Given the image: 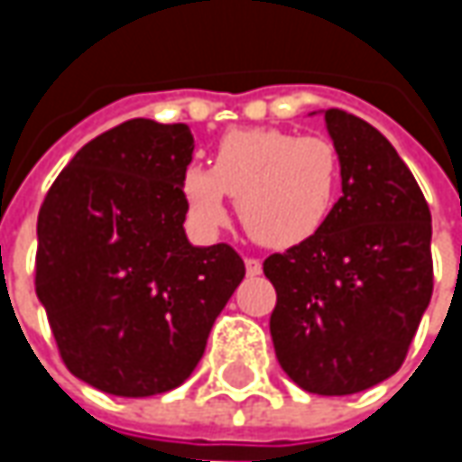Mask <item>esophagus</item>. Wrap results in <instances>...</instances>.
Segmentation results:
<instances>
[{
  "mask_svg": "<svg viewBox=\"0 0 462 462\" xmlns=\"http://www.w3.org/2000/svg\"><path fill=\"white\" fill-rule=\"evenodd\" d=\"M244 264H246V275H259L262 273V262L254 257H246L244 259Z\"/></svg>",
  "mask_w": 462,
  "mask_h": 462,
  "instance_id": "1",
  "label": "esophagus"
}]
</instances>
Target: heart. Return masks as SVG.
Listing matches in <instances>:
<instances>
[{
    "mask_svg": "<svg viewBox=\"0 0 462 462\" xmlns=\"http://www.w3.org/2000/svg\"><path fill=\"white\" fill-rule=\"evenodd\" d=\"M342 159L324 135L275 128L231 131L213 153V167L182 174L189 218L203 231L226 221V200L236 198L244 231L270 249L298 246L321 231L334 210Z\"/></svg>",
    "mask_w": 462,
    "mask_h": 462,
    "instance_id": "b5f03b06",
    "label": "heart"
}]
</instances>
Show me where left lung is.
<instances>
[{
	"instance_id": "left-lung-1",
	"label": "left lung",
	"mask_w": 462,
	"mask_h": 462,
	"mask_svg": "<svg viewBox=\"0 0 462 462\" xmlns=\"http://www.w3.org/2000/svg\"><path fill=\"white\" fill-rule=\"evenodd\" d=\"M342 198L309 241L264 259L280 367L319 396L360 393L399 370L430 306L432 216L414 174L363 117L331 107Z\"/></svg>"
}]
</instances>
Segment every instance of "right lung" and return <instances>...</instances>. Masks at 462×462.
Here are the masks:
<instances>
[{
  "label": "right lung",
  "instance_id": "1",
  "mask_svg": "<svg viewBox=\"0 0 462 462\" xmlns=\"http://www.w3.org/2000/svg\"><path fill=\"white\" fill-rule=\"evenodd\" d=\"M185 123L125 120L66 164L38 213L35 293L63 365L105 393L185 383L244 280L228 244L185 236Z\"/></svg>",
  "mask_w": 462,
  "mask_h": 462
}]
</instances>
